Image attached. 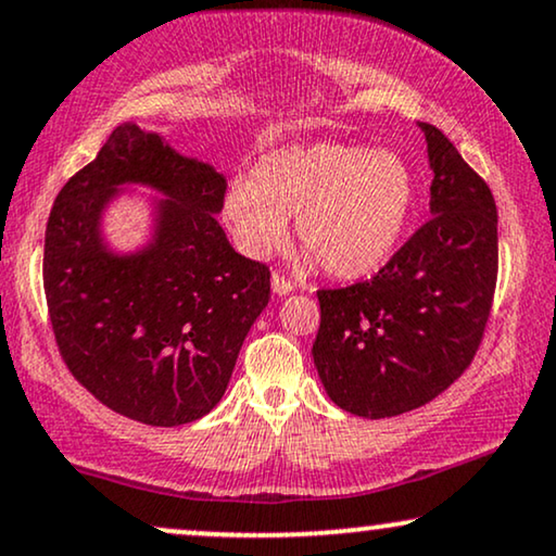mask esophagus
I'll use <instances>...</instances> for the list:
<instances>
[{"label":"esophagus","mask_w":556,"mask_h":556,"mask_svg":"<svg viewBox=\"0 0 556 556\" xmlns=\"http://www.w3.org/2000/svg\"><path fill=\"white\" fill-rule=\"evenodd\" d=\"M270 286H273V293H276V295H288V293L293 291V283H291V280L280 276V273H273Z\"/></svg>","instance_id":"1"}]
</instances>
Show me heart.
<instances>
[{"instance_id": "obj_1", "label": "heart", "mask_w": 556, "mask_h": 556, "mask_svg": "<svg viewBox=\"0 0 556 556\" xmlns=\"http://www.w3.org/2000/svg\"><path fill=\"white\" fill-rule=\"evenodd\" d=\"M416 208V176L393 150L299 142L263 155L222 197L237 248L263 261L288 242V219L306 244L304 265L331 278H365L391 261Z\"/></svg>"}]
</instances>
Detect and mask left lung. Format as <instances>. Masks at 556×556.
<instances>
[{
  "label": "left lung",
  "mask_w": 556,
  "mask_h": 556,
  "mask_svg": "<svg viewBox=\"0 0 556 556\" xmlns=\"http://www.w3.org/2000/svg\"><path fill=\"white\" fill-rule=\"evenodd\" d=\"M427 137L431 219L378 276L319 291L314 365L337 406L388 419L437 399L467 370L498 278V212L442 129Z\"/></svg>",
  "instance_id": "8db88e82"
}]
</instances>
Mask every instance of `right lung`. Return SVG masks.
Wrapping results in <instances>:
<instances>
[{
    "instance_id": "add662e5",
    "label": "right lung",
    "mask_w": 556,
    "mask_h": 556,
    "mask_svg": "<svg viewBox=\"0 0 556 556\" xmlns=\"http://www.w3.org/2000/svg\"><path fill=\"white\" fill-rule=\"evenodd\" d=\"M125 185L164 199L149 244L114 253L101 222ZM225 189L214 165L125 122L50 208L42 283L58 350L127 419L181 427L206 416L268 306L270 270L235 252L216 222Z\"/></svg>"
}]
</instances>
